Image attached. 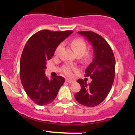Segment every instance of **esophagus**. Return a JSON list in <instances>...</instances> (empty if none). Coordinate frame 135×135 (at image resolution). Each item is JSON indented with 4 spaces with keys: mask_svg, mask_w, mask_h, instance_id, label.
Masks as SVG:
<instances>
[{
    "mask_svg": "<svg viewBox=\"0 0 135 135\" xmlns=\"http://www.w3.org/2000/svg\"><path fill=\"white\" fill-rule=\"evenodd\" d=\"M65 81H66V82L69 83V84H73V82H74V81H73V80H70V79H66V80Z\"/></svg>",
    "mask_w": 135,
    "mask_h": 135,
    "instance_id": "obj_1",
    "label": "esophagus"
}]
</instances>
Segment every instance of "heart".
<instances>
[{"mask_svg":"<svg viewBox=\"0 0 135 135\" xmlns=\"http://www.w3.org/2000/svg\"><path fill=\"white\" fill-rule=\"evenodd\" d=\"M71 46L73 47V50H74V52L76 53L77 55H83L84 59L85 60H90L93 57V53L91 51H86L87 50V44L85 41L80 38H76L74 39L73 41L71 42ZM62 48V45H59L57 46L55 50V54H58L60 50ZM75 67L70 65H66L62 67V72L65 73L66 75L70 76L73 73V70H75Z\"/></svg>","mask_w":135,"mask_h":135,"instance_id":"heart-1","label":"heart"}]
</instances>
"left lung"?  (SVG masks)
<instances>
[{
  "label": "left lung",
  "instance_id": "8db88e82",
  "mask_svg": "<svg viewBox=\"0 0 135 135\" xmlns=\"http://www.w3.org/2000/svg\"><path fill=\"white\" fill-rule=\"evenodd\" d=\"M78 33L92 44L94 59L85 71V76H89L91 82L87 84L81 79L78 80L81 89L74 97L80 104L93 107L100 104L110 93L115 77V57L109 44L101 36L92 31Z\"/></svg>",
  "mask_w": 135,
  "mask_h": 135
}]
</instances>
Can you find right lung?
Wrapping results in <instances>:
<instances>
[{
    "mask_svg": "<svg viewBox=\"0 0 135 135\" xmlns=\"http://www.w3.org/2000/svg\"><path fill=\"white\" fill-rule=\"evenodd\" d=\"M73 32L42 30L26 43L20 59V78L26 93L38 105L54 101L65 82L62 76L46 77L45 69L46 62L54 56L57 47Z\"/></svg>",
    "mask_w": 135,
    "mask_h": 135,
    "instance_id": "add662e5",
    "label": "right lung"
}]
</instances>
